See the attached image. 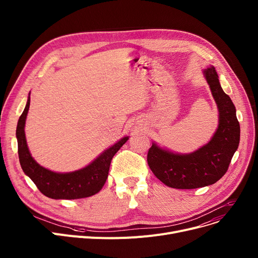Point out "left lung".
<instances>
[{"label": "left lung", "mask_w": 258, "mask_h": 258, "mask_svg": "<svg viewBox=\"0 0 258 258\" xmlns=\"http://www.w3.org/2000/svg\"><path fill=\"white\" fill-rule=\"evenodd\" d=\"M204 75L220 112L219 127L212 139L188 155L170 153L155 143L147 153L148 166L171 188L195 189L218 182L227 172L239 144L240 127L231 98L223 91L213 67L207 68Z\"/></svg>", "instance_id": "obj_1"}]
</instances>
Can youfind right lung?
Instances as JSON below:
<instances>
[{
    "instance_id": "add662e5",
    "label": "right lung",
    "mask_w": 258,
    "mask_h": 258,
    "mask_svg": "<svg viewBox=\"0 0 258 258\" xmlns=\"http://www.w3.org/2000/svg\"><path fill=\"white\" fill-rule=\"evenodd\" d=\"M30 105L28 97L18 126V153L23 171L28 175L44 196L54 200H76L96 195L103 187L110 170L111 161L128 137L122 138L116 144L107 148L87 167L68 173H58L44 168L31 157L25 137V122Z\"/></svg>"
}]
</instances>
